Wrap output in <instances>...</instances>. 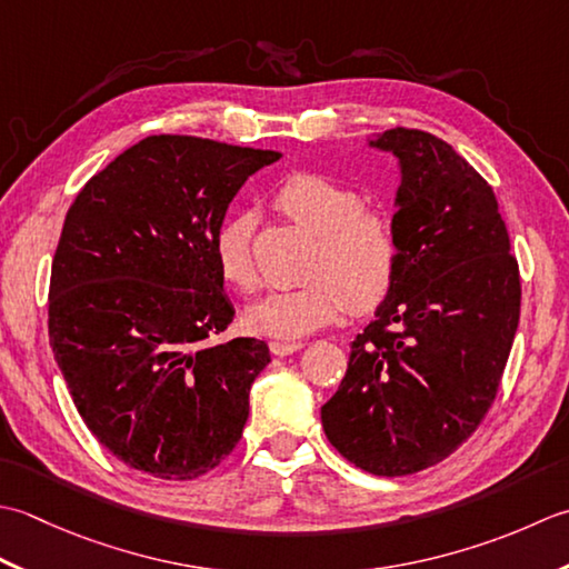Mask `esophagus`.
<instances>
[{
  "instance_id": "obj_1",
  "label": "esophagus",
  "mask_w": 569,
  "mask_h": 569,
  "mask_svg": "<svg viewBox=\"0 0 569 569\" xmlns=\"http://www.w3.org/2000/svg\"><path fill=\"white\" fill-rule=\"evenodd\" d=\"M301 346H305L301 341H272V343H270V351H272L274 356H289V353L299 351Z\"/></svg>"
}]
</instances>
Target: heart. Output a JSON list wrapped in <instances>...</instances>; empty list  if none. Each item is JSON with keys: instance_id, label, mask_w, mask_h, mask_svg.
I'll use <instances>...</instances> for the list:
<instances>
[{"instance_id": "obj_1", "label": "heart", "mask_w": 569, "mask_h": 569, "mask_svg": "<svg viewBox=\"0 0 569 569\" xmlns=\"http://www.w3.org/2000/svg\"><path fill=\"white\" fill-rule=\"evenodd\" d=\"M274 206L317 236L307 277L295 289H280L248 311L252 331L274 339H299L336 317L346 307L368 315L390 295L400 270V240L392 220L363 208V196L323 173L299 171L274 193ZM250 220L228 218L213 238L220 277L242 292L258 287Z\"/></svg>"}]
</instances>
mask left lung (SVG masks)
Masks as SVG:
<instances>
[{
	"label": "left lung",
	"instance_id": "left-lung-1",
	"mask_svg": "<svg viewBox=\"0 0 569 569\" xmlns=\"http://www.w3.org/2000/svg\"><path fill=\"white\" fill-rule=\"evenodd\" d=\"M400 161V270L321 408L339 455L376 477L435 467L496 400L520 317V274L493 189L445 139H370Z\"/></svg>",
	"mask_w": 569,
	"mask_h": 569
}]
</instances>
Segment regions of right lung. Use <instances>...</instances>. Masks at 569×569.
<instances>
[{
  "label": "right lung",
  "mask_w": 569,
  "mask_h": 569,
  "mask_svg": "<svg viewBox=\"0 0 569 569\" xmlns=\"http://www.w3.org/2000/svg\"><path fill=\"white\" fill-rule=\"evenodd\" d=\"M280 157L152 134L68 208L51 264V349L88 430L137 471L199 479L240 442L270 349L208 343L236 317L213 238L242 183Z\"/></svg>",
  "instance_id": "obj_1"
}]
</instances>
